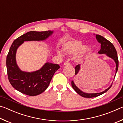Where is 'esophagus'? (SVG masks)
Here are the masks:
<instances>
[{
  "label": "esophagus",
  "mask_w": 123,
  "mask_h": 123,
  "mask_svg": "<svg viewBox=\"0 0 123 123\" xmlns=\"http://www.w3.org/2000/svg\"><path fill=\"white\" fill-rule=\"evenodd\" d=\"M70 63L69 61H66L64 62V63H63V65L64 66H66V65H69Z\"/></svg>",
  "instance_id": "34e87169"
}]
</instances>
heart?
Returning <instances> with one entry per match:
<instances>
[{"label":"heart","instance_id":"heart-1","mask_svg":"<svg viewBox=\"0 0 123 123\" xmlns=\"http://www.w3.org/2000/svg\"><path fill=\"white\" fill-rule=\"evenodd\" d=\"M63 49L66 52L72 55H78L85 52L87 55H90L92 50L90 47L86 48V46L81 42L72 41L66 43Z\"/></svg>","mask_w":123,"mask_h":123}]
</instances>
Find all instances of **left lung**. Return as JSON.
Returning <instances> with one entry per match:
<instances>
[{"label":"left lung","mask_w":123,"mask_h":123,"mask_svg":"<svg viewBox=\"0 0 123 123\" xmlns=\"http://www.w3.org/2000/svg\"><path fill=\"white\" fill-rule=\"evenodd\" d=\"M96 38L97 41L99 42L101 44V49L100 50L98 51L99 54H106L108 56L112 58L114 61L116 62V74L115 76H114V78H115L117 72V70L118 69V55H117V51L116 50L115 47H114L113 44L108 41L107 39L104 38L101 35H96ZM80 64H78L75 66V74L76 75L78 73V72L80 70ZM112 85V84H111V86H110L109 88L106 89L105 91L102 92L101 93H86L83 92L82 91L80 90L78 87L76 86V85L74 84L73 81H72V86L73 89L75 90L76 92L79 94L81 96L84 98H94V97H97L98 96H99L101 94H104V93L106 92L109 90V89L111 88Z\"/></svg>","instance_id":"8db88e82"}]
</instances>
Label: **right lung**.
Listing matches in <instances>:
<instances>
[{
  "mask_svg": "<svg viewBox=\"0 0 123 123\" xmlns=\"http://www.w3.org/2000/svg\"><path fill=\"white\" fill-rule=\"evenodd\" d=\"M53 32L51 31H31L20 36L12 43L7 55L6 68L9 81L16 90L29 96H35L48 88L54 73L60 67L59 64L48 62L36 72H23L16 63V53L24 41L44 40Z\"/></svg>",
  "mask_w": 123,
  "mask_h": 123,
  "instance_id": "obj_1",
  "label": "right lung"
}]
</instances>
